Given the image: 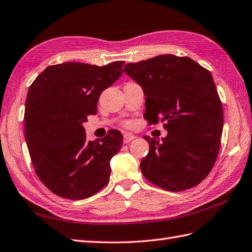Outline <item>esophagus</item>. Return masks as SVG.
I'll use <instances>...</instances> for the list:
<instances>
[{
	"instance_id": "34e87169",
	"label": "esophagus",
	"mask_w": 252,
	"mask_h": 252,
	"mask_svg": "<svg viewBox=\"0 0 252 252\" xmlns=\"http://www.w3.org/2000/svg\"><path fill=\"white\" fill-rule=\"evenodd\" d=\"M135 138H136L135 135L130 134V133H126V134L124 135V142H125V143H127V142L132 141V140L135 139Z\"/></svg>"
}]
</instances>
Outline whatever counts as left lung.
<instances>
[{
	"instance_id": "8db88e82",
	"label": "left lung",
	"mask_w": 252,
	"mask_h": 252,
	"mask_svg": "<svg viewBox=\"0 0 252 252\" xmlns=\"http://www.w3.org/2000/svg\"><path fill=\"white\" fill-rule=\"evenodd\" d=\"M146 96L149 125L164 122L161 141L145 136L150 151L140 162L143 176L168 191L203 182L218 158L222 105L211 73L189 57L162 55L125 65Z\"/></svg>"
}]
</instances>
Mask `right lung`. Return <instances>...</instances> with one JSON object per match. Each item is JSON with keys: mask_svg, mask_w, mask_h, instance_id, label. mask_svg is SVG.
<instances>
[{"mask_svg": "<svg viewBox=\"0 0 252 252\" xmlns=\"http://www.w3.org/2000/svg\"><path fill=\"white\" fill-rule=\"evenodd\" d=\"M124 64H56L30 86L25 139L35 173L56 195L84 199L109 183L110 160L120 151L124 136L111 130L98 141H86L82 124L97 113L100 95L118 80Z\"/></svg>", "mask_w": 252, "mask_h": 252, "instance_id": "right-lung-1", "label": "right lung"}]
</instances>
